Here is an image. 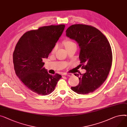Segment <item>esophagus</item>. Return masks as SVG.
<instances>
[{
  "label": "esophagus",
  "mask_w": 127,
  "mask_h": 127,
  "mask_svg": "<svg viewBox=\"0 0 127 127\" xmlns=\"http://www.w3.org/2000/svg\"><path fill=\"white\" fill-rule=\"evenodd\" d=\"M64 75L67 76H72L73 75V74L71 73H64Z\"/></svg>",
  "instance_id": "esophagus-1"
}]
</instances>
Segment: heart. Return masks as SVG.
<instances>
[{
	"instance_id": "1",
	"label": "heart",
	"mask_w": 127,
	"mask_h": 127,
	"mask_svg": "<svg viewBox=\"0 0 127 127\" xmlns=\"http://www.w3.org/2000/svg\"><path fill=\"white\" fill-rule=\"evenodd\" d=\"M74 44H75V43H74V42H73L72 40H66L64 41V45H65V48H68V47H69L71 46H73V45H74ZM57 49V45H56L54 48L53 49V50H52V53H54V52L56 51Z\"/></svg>"
}]
</instances>
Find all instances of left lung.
Masks as SVG:
<instances>
[{
	"instance_id": "left-lung-1",
	"label": "left lung",
	"mask_w": 127,
	"mask_h": 127,
	"mask_svg": "<svg viewBox=\"0 0 127 127\" xmlns=\"http://www.w3.org/2000/svg\"><path fill=\"white\" fill-rule=\"evenodd\" d=\"M66 36L75 40L80 48V66L86 72L79 78V84L71 87L79 94L96 90L106 80L112 62V52L109 42L99 30L86 25H73L66 30ZM78 77V74H74Z\"/></svg>"
}]
</instances>
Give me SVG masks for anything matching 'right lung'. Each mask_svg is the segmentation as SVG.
<instances>
[{"label":"right lung","instance_id":"obj_1","mask_svg":"<svg viewBox=\"0 0 127 127\" xmlns=\"http://www.w3.org/2000/svg\"><path fill=\"white\" fill-rule=\"evenodd\" d=\"M64 25L44 26L22 35L13 52L16 75L28 89L39 95H47L54 91L62 77L49 74L43 66V58L48 57L62 35Z\"/></svg>","mask_w":127,"mask_h":127}]
</instances>
